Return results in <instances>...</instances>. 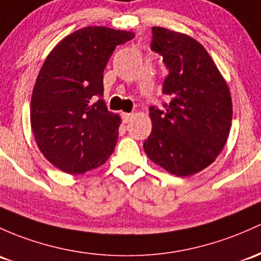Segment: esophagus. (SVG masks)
Instances as JSON below:
<instances>
[{
  "mask_svg": "<svg viewBox=\"0 0 261 261\" xmlns=\"http://www.w3.org/2000/svg\"><path fill=\"white\" fill-rule=\"evenodd\" d=\"M132 118H133V113H122V120H123V123L130 122Z\"/></svg>",
  "mask_w": 261,
  "mask_h": 261,
  "instance_id": "esophagus-1",
  "label": "esophagus"
}]
</instances>
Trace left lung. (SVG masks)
<instances>
[{"label": "left lung", "mask_w": 261, "mask_h": 261, "mask_svg": "<svg viewBox=\"0 0 261 261\" xmlns=\"http://www.w3.org/2000/svg\"><path fill=\"white\" fill-rule=\"evenodd\" d=\"M150 49L163 58L168 75L164 109L149 108L152 133L143 143L150 161L178 176L200 172L225 145L231 125V97L206 49L194 38L152 29Z\"/></svg>", "instance_id": "obj_1"}]
</instances>
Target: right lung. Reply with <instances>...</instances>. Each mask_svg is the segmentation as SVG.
Returning a JSON list of instances; mask_svg holds the SVG:
<instances>
[{
  "label": "right lung",
  "instance_id": "1",
  "mask_svg": "<svg viewBox=\"0 0 261 261\" xmlns=\"http://www.w3.org/2000/svg\"><path fill=\"white\" fill-rule=\"evenodd\" d=\"M132 32L86 27L63 38L44 61L32 92L31 127L44 158L81 174L106 163L118 139L120 118L103 98V71Z\"/></svg>",
  "mask_w": 261,
  "mask_h": 261
}]
</instances>
